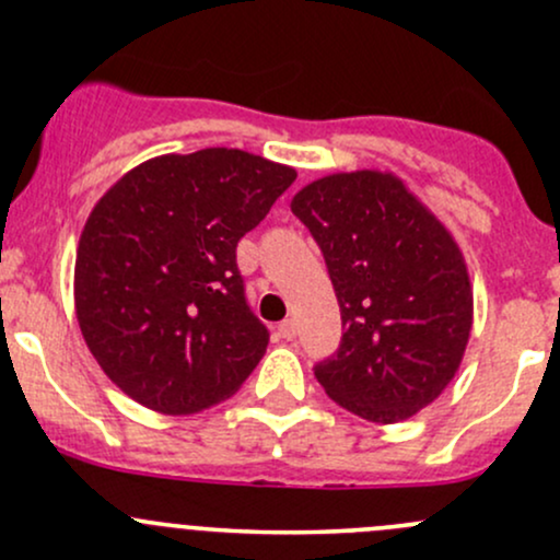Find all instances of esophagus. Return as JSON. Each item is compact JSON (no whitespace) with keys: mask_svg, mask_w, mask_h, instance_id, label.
Returning <instances> with one entry per match:
<instances>
[{"mask_svg":"<svg viewBox=\"0 0 560 560\" xmlns=\"http://www.w3.org/2000/svg\"><path fill=\"white\" fill-rule=\"evenodd\" d=\"M279 335L284 337V340H294V335H298V324H294L292 318H287V322L279 324Z\"/></svg>","mask_w":560,"mask_h":560,"instance_id":"esophagus-1","label":"esophagus"}]
</instances>
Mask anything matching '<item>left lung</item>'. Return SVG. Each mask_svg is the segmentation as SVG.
Segmentation results:
<instances>
[{"label": "left lung", "mask_w": 560, "mask_h": 560, "mask_svg": "<svg viewBox=\"0 0 560 560\" xmlns=\"http://www.w3.org/2000/svg\"><path fill=\"white\" fill-rule=\"evenodd\" d=\"M290 207L324 252L342 316L340 350L316 366V380L364 420H409L446 390L468 348L472 284L463 249L388 170L324 175Z\"/></svg>", "instance_id": "obj_1"}]
</instances>
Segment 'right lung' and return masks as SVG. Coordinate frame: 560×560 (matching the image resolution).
Returning <instances> with one entry per match:
<instances>
[{"mask_svg":"<svg viewBox=\"0 0 560 560\" xmlns=\"http://www.w3.org/2000/svg\"><path fill=\"white\" fill-rule=\"evenodd\" d=\"M294 167L238 149L164 153L92 207L73 308L110 383L159 415H196L242 388L268 348L236 244L292 186Z\"/></svg>","mask_w":560,"mask_h":560,"instance_id":"1","label":"right lung"}]
</instances>
